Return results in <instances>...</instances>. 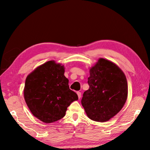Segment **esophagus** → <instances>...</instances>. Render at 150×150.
Listing matches in <instances>:
<instances>
[{
	"label": "esophagus",
	"instance_id": "34e87169",
	"mask_svg": "<svg viewBox=\"0 0 150 150\" xmlns=\"http://www.w3.org/2000/svg\"><path fill=\"white\" fill-rule=\"evenodd\" d=\"M77 95H78L79 98H80L81 97V92L77 91Z\"/></svg>",
	"mask_w": 150,
	"mask_h": 150
}]
</instances>
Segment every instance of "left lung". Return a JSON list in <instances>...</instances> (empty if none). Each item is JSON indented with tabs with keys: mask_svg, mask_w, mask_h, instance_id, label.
<instances>
[{
	"mask_svg": "<svg viewBox=\"0 0 150 150\" xmlns=\"http://www.w3.org/2000/svg\"><path fill=\"white\" fill-rule=\"evenodd\" d=\"M89 89L81 100L90 119L106 122L122 109L128 97V83L123 71L113 62L100 58L90 70Z\"/></svg>",
	"mask_w": 150,
	"mask_h": 150,
	"instance_id": "1",
	"label": "left lung"
}]
</instances>
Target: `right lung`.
I'll return each instance as SVG.
<instances>
[{"instance_id":"obj_1","label":"right lung","mask_w":150,"mask_h":150,"mask_svg":"<svg viewBox=\"0 0 150 150\" xmlns=\"http://www.w3.org/2000/svg\"><path fill=\"white\" fill-rule=\"evenodd\" d=\"M64 68L50 60L28 75L24 97L31 112L45 123H52L64 117L67 108L78 100L69 87Z\"/></svg>"}]
</instances>
